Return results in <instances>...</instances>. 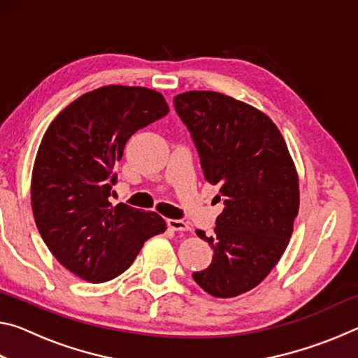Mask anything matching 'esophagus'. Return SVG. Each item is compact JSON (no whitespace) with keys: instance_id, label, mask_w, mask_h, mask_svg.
I'll return each instance as SVG.
<instances>
[{"instance_id":"34e87169","label":"esophagus","mask_w":358,"mask_h":358,"mask_svg":"<svg viewBox=\"0 0 358 358\" xmlns=\"http://www.w3.org/2000/svg\"><path fill=\"white\" fill-rule=\"evenodd\" d=\"M167 226L175 230V232H187L191 229L189 224L180 220H167Z\"/></svg>"}]
</instances>
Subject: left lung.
<instances>
[{
    "mask_svg": "<svg viewBox=\"0 0 358 358\" xmlns=\"http://www.w3.org/2000/svg\"><path fill=\"white\" fill-rule=\"evenodd\" d=\"M196 143L203 177L220 186L224 210L208 268L192 273L205 292L232 299L262 282L286 251L299 215V173L286 141L264 112L216 92L173 98Z\"/></svg>",
    "mask_w": 358,
    "mask_h": 358,
    "instance_id": "left-lung-1",
    "label": "left lung"
}]
</instances>
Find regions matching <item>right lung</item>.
Here are the masks:
<instances>
[{
    "instance_id": "1",
    "label": "right lung",
    "mask_w": 358,
    "mask_h": 358,
    "mask_svg": "<svg viewBox=\"0 0 358 358\" xmlns=\"http://www.w3.org/2000/svg\"><path fill=\"white\" fill-rule=\"evenodd\" d=\"M169 113L161 93L107 85L80 96L48 126L34 159L31 207L42 240L71 273L106 282L166 232L155 211L108 202L113 166L129 137Z\"/></svg>"
}]
</instances>
